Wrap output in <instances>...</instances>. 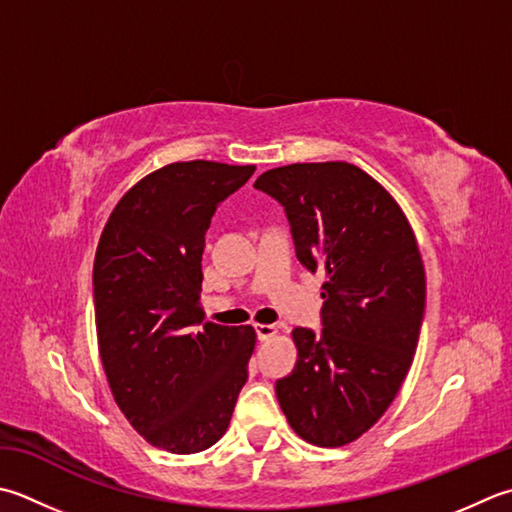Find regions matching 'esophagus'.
Here are the masks:
<instances>
[{
    "label": "esophagus",
    "instance_id": "obj_1",
    "mask_svg": "<svg viewBox=\"0 0 512 512\" xmlns=\"http://www.w3.org/2000/svg\"><path fill=\"white\" fill-rule=\"evenodd\" d=\"M253 328H255L259 342H268V339H273L277 335V328L270 324H253Z\"/></svg>",
    "mask_w": 512,
    "mask_h": 512
}]
</instances>
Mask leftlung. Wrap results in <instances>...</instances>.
Instances as JSON below:
<instances>
[{
	"label": "left lung",
	"mask_w": 512,
	"mask_h": 512,
	"mask_svg": "<svg viewBox=\"0 0 512 512\" xmlns=\"http://www.w3.org/2000/svg\"><path fill=\"white\" fill-rule=\"evenodd\" d=\"M284 206L297 259L324 268L322 335L295 328L297 364L275 393L308 444L346 446L393 404L419 342L426 273L393 195L348 162L290 164L257 177Z\"/></svg>",
	"instance_id": "1"
}]
</instances>
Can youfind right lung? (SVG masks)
<instances>
[{"instance_id":"1","label":"right lung","mask_w":512,"mask_h":512,"mask_svg":"<svg viewBox=\"0 0 512 512\" xmlns=\"http://www.w3.org/2000/svg\"><path fill=\"white\" fill-rule=\"evenodd\" d=\"M253 173L206 159L153 170L119 199L99 237L95 326L110 393L166 453L219 442L248 379L253 326L204 322L199 293L210 217Z\"/></svg>"}]
</instances>
